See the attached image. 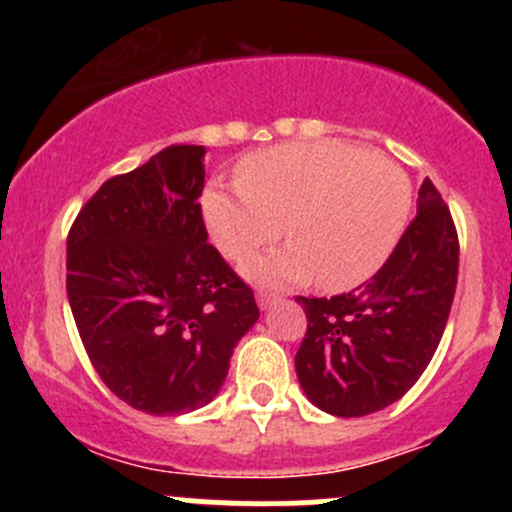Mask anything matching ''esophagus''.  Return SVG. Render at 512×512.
Wrapping results in <instances>:
<instances>
[{"label":"esophagus","instance_id":"1","mask_svg":"<svg viewBox=\"0 0 512 512\" xmlns=\"http://www.w3.org/2000/svg\"><path fill=\"white\" fill-rule=\"evenodd\" d=\"M276 301H279V296H276V293H272V291H264V289L257 291V305H260L262 310H267L269 305L276 303Z\"/></svg>","mask_w":512,"mask_h":512}]
</instances>
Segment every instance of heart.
<instances>
[{
	"label": "heart",
	"mask_w": 512,
	"mask_h": 512,
	"mask_svg": "<svg viewBox=\"0 0 512 512\" xmlns=\"http://www.w3.org/2000/svg\"><path fill=\"white\" fill-rule=\"evenodd\" d=\"M209 233L228 260H240L284 233L243 272L262 284L315 279L330 291L373 276L397 248L411 209V185L395 163L342 142H293L257 151L238 166V187L202 197Z\"/></svg>",
	"instance_id": "b5f03b06"
}]
</instances>
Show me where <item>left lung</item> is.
<instances>
[{"label": "left lung", "instance_id": "left-lung-1", "mask_svg": "<svg viewBox=\"0 0 512 512\" xmlns=\"http://www.w3.org/2000/svg\"><path fill=\"white\" fill-rule=\"evenodd\" d=\"M457 264L450 209L426 178L414 221L370 281L332 298H296L308 317L296 373L310 402L349 419L407 395L445 332Z\"/></svg>", "mask_w": 512, "mask_h": 512}]
</instances>
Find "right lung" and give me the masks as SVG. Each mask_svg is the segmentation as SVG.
Returning <instances> with one entry per match:
<instances>
[{
	"label": "right lung",
	"mask_w": 512,
	"mask_h": 512,
	"mask_svg": "<svg viewBox=\"0 0 512 512\" xmlns=\"http://www.w3.org/2000/svg\"><path fill=\"white\" fill-rule=\"evenodd\" d=\"M204 146L175 144L105 180L67 238L76 330L108 390L154 416L219 395L260 317L252 289L207 243Z\"/></svg>",
	"instance_id": "obj_1"
}]
</instances>
